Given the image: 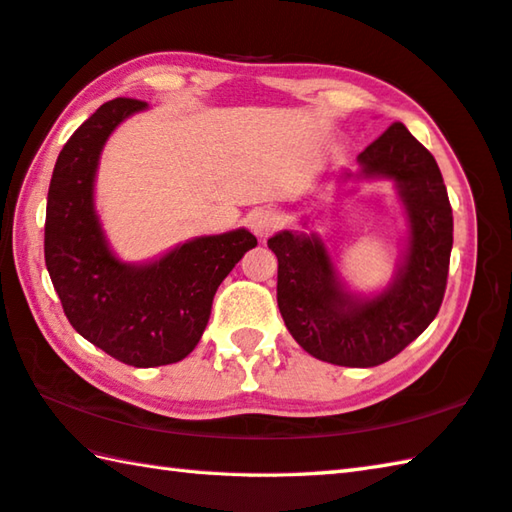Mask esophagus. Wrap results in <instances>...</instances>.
<instances>
[{
  "label": "esophagus",
  "instance_id": "obj_1",
  "mask_svg": "<svg viewBox=\"0 0 512 512\" xmlns=\"http://www.w3.org/2000/svg\"><path fill=\"white\" fill-rule=\"evenodd\" d=\"M279 224H282V217H279V213L273 208H257L248 217V226L259 239L273 235Z\"/></svg>",
  "mask_w": 512,
  "mask_h": 512
}]
</instances>
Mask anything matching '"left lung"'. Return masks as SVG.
<instances>
[{
	"mask_svg": "<svg viewBox=\"0 0 512 512\" xmlns=\"http://www.w3.org/2000/svg\"><path fill=\"white\" fill-rule=\"evenodd\" d=\"M357 164V173L344 170L339 182L388 179L406 217L404 255L384 288L355 293L317 233L282 230L268 239V248L279 264V313L295 342L322 362L370 368L402 353L439 313L453 210L435 157L404 124L390 126L357 155Z\"/></svg>",
	"mask_w": 512,
	"mask_h": 512,
	"instance_id": "obj_1",
	"label": "left lung"
}]
</instances>
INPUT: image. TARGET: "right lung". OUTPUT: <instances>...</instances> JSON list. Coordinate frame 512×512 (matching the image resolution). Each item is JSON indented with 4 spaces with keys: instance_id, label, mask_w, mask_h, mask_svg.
<instances>
[{
    "instance_id": "obj_1",
    "label": "right lung",
    "mask_w": 512,
    "mask_h": 512,
    "mask_svg": "<svg viewBox=\"0 0 512 512\" xmlns=\"http://www.w3.org/2000/svg\"><path fill=\"white\" fill-rule=\"evenodd\" d=\"M148 104L99 106L59 153L48 186L44 255L64 313L79 335L135 368L182 362L202 339L219 284L250 248L246 228L193 237L150 262L115 255L95 206L99 157L130 115Z\"/></svg>"
}]
</instances>
